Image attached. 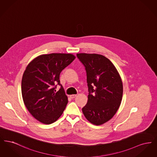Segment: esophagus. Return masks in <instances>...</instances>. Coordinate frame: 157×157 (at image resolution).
I'll return each mask as SVG.
<instances>
[{
  "mask_svg": "<svg viewBox=\"0 0 157 157\" xmlns=\"http://www.w3.org/2000/svg\"><path fill=\"white\" fill-rule=\"evenodd\" d=\"M76 96H77L76 95H70V98H72V99H74V98H75Z\"/></svg>",
  "mask_w": 157,
  "mask_h": 157,
  "instance_id": "obj_1",
  "label": "esophagus"
}]
</instances>
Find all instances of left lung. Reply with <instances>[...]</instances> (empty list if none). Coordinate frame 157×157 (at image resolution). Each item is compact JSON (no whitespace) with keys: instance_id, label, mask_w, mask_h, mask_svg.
<instances>
[{"instance_id":"left-lung-1","label":"left lung","mask_w":157,"mask_h":157,"mask_svg":"<svg viewBox=\"0 0 157 157\" xmlns=\"http://www.w3.org/2000/svg\"><path fill=\"white\" fill-rule=\"evenodd\" d=\"M86 72L88 99L82 108L86 118L99 125L111 120L120 107L123 94L121 77L112 62L98 54L77 53Z\"/></svg>"}]
</instances>
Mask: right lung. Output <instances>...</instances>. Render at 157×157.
<instances>
[{
    "mask_svg": "<svg viewBox=\"0 0 157 157\" xmlns=\"http://www.w3.org/2000/svg\"><path fill=\"white\" fill-rule=\"evenodd\" d=\"M75 58L69 53L42 55L26 68L22 79L23 100L29 112L40 122L52 124L65 110L68 101L59 75ZM58 84L61 88L56 92Z\"/></svg>",
    "mask_w": 157,
    "mask_h": 157,
    "instance_id": "add662e5",
    "label": "right lung"
}]
</instances>
